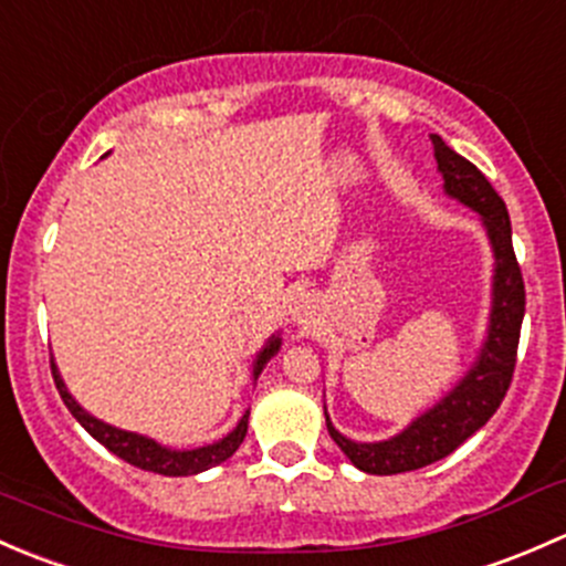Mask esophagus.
Here are the masks:
<instances>
[{
    "mask_svg": "<svg viewBox=\"0 0 566 566\" xmlns=\"http://www.w3.org/2000/svg\"><path fill=\"white\" fill-rule=\"evenodd\" d=\"M310 317H312L310 295H298V298L293 301V319H298V323H310Z\"/></svg>",
    "mask_w": 566,
    "mask_h": 566,
    "instance_id": "34e87169",
    "label": "esophagus"
}]
</instances>
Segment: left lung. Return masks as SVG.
<instances>
[{
  "label": "left lung",
  "instance_id": "obj_1",
  "mask_svg": "<svg viewBox=\"0 0 566 566\" xmlns=\"http://www.w3.org/2000/svg\"><path fill=\"white\" fill-rule=\"evenodd\" d=\"M432 147H436L438 172L443 177V193L479 213V221L488 232L495 260L493 301H490L488 334H484L476 361L454 384L452 391H447L432 408L416 416L402 432L386 441H350L331 424L325 413V427L336 447L347 454V460L358 471L378 473V476L416 471V468L443 460L479 427L488 424L512 384L521 325L526 315V290H523L521 265L512 249V224L504 199L495 193L488 177L468 158L454 153L438 134H432Z\"/></svg>",
  "mask_w": 566,
  "mask_h": 566
}]
</instances>
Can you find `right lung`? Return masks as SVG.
<instances>
[{
	"label": "right lung",
	"instance_id": "right-lung-1",
	"mask_svg": "<svg viewBox=\"0 0 566 566\" xmlns=\"http://www.w3.org/2000/svg\"><path fill=\"white\" fill-rule=\"evenodd\" d=\"M282 347V336L273 334L271 339L262 345V350L256 353L254 364H251V378H260V373L265 369V364L271 361L273 356L279 353ZM51 375H54V384L56 391H60L62 402L67 405V410L73 413V419L90 432L98 443H104L112 454H117L119 460L130 462V465L142 468V471H153V473H161V476H193V473H202L208 468L221 465L224 460H230L232 454L238 452V447L243 443L249 430V410L241 416V421L235 424V430L227 432L221 441L208 443V447H199V449H169L161 447L158 441L153 438L139 436V432H128V430H119V427L106 424V421L95 419L93 413L82 408V405L73 399V394L67 391L65 380H62L60 369L56 364L51 361Z\"/></svg>",
	"mask_w": 566,
	"mask_h": 566
}]
</instances>
